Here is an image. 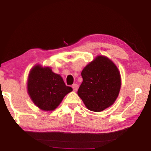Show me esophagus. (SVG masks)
I'll return each mask as SVG.
<instances>
[{"instance_id":"34e87169","label":"esophagus","mask_w":151,"mask_h":151,"mask_svg":"<svg viewBox=\"0 0 151 151\" xmlns=\"http://www.w3.org/2000/svg\"><path fill=\"white\" fill-rule=\"evenodd\" d=\"M72 87H73V91H75V92H76V91L78 90V85H77V84H73V86H72Z\"/></svg>"}]
</instances>
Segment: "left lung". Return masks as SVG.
<instances>
[{"mask_svg": "<svg viewBox=\"0 0 151 151\" xmlns=\"http://www.w3.org/2000/svg\"><path fill=\"white\" fill-rule=\"evenodd\" d=\"M83 81L78 95L88 110L101 112L111 106L121 89V75L116 65L106 57L98 56L81 73Z\"/></svg>", "mask_w": 151, "mask_h": 151, "instance_id": "1", "label": "left lung"}]
</instances>
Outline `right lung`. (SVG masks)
Segmentation results:
<instances>
[{"label":"right lung","instance_id":"right-lung-1","mask_svg":"<svg viewBox=\"0 0 151 151\" xmlns=\"http://www.w3.org/2000/svg\"><path fill=\"white\" fill-rule=\"evenodd\" d=\"M28 93L36 105L44 111H53L66 94L73 91L62 77L49 67L35 66L30 70L27 84Z\"/></svg>","mask_w":151,"mask_h":151}]
</instances>
